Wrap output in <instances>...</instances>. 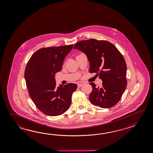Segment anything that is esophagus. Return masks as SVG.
<instances>
[{
	"label": "esophagus",
	"mask_w": 153,
	"mask_h": 153,
	"mask_svg": "<svg viewBox=\"0 0 153 153\" xmlns=\"http://www.w3.org/2000/svg\"><path fill=\"white\" fill-rule=\"evenodd\" d=\"M82 85H83V84H78V88H80Z\"/></svg>",
	"instance_id": "esophagus-1"
}]
</instances>
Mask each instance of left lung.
<instances>
[{"label": "left lung", "instance_id": "8db88e82", "mask_svg": "<svg viewBox=\"0 0 153 153\" xmlns=\"http://www.w3.org/2000/svg\"><path fill=\"white\" fill-rule=\"evenodd\" d=\"M74 49L81 51L90 62L91 73H96L103 81L101 87L90 82L89 96L92 104L102 108L113 107L120 100L127 86V66L118 49L109 42L88 39L76 43Z\"/></svg>", "mask_w": 153, "mask_h": 153}]
</instances>
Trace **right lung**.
Instances as JSON below:
<instances>
[{
	"label": "right lung",
	"mask_w": 153,
	"mask_h": 153,
	"mask_svg": "<svg viewBox=\"0 0 153 153\" xmlns=\"http://www.w3.org/2000/svg\"><path fill=\"white\" fill-rule=\"evenodd\" d=\"M73 45L42 48L34 53L26 65L25 78L33 102L42 113L58 116L68 109L77 85L56 86L55 74L60 72Z\"/></svg>",
	"instance_id": "right-lung-1"
}]
</instances>
